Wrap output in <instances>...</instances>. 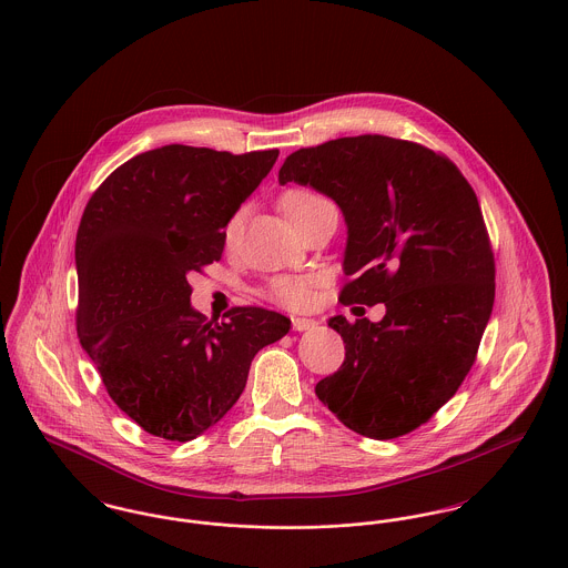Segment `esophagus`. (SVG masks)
Instances as JSON below:
<instances>
[{
    "label": "esophagus",
    "mask_w": 568,
    "mask_h": 568,
    "mask_svg": "<svg viewBox=\"0 0 568 568\" xmlns=\"http://www.w3.org/2000/svg\"><path fill=\"white\" fill-rule=\"evenodd\" d=\"M317 325V322L313 320H304V317H293V329L297 332H304V329H313Z\"/></svg>",
    "instance_id": "esophagus-1"
}]
</instances>
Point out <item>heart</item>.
<instances>
[{
	"label": "heart",
	"mask_w": 568,
	"mask_h": 568,
	"mask_svg": "<svg viewBox=\"0 0 568 568\" xmlns=\"http://www.w3.org/2000/svg\"><path fill=\"white\" fill-rule=\"evenodd\" d=\"M332 203L322 196L315 190L308 187H291L280 196V207L284 210V214L291 219V223L300 230L304 223H308L317 212H322L325 207H329ZM244 216H246V207H239L225 223L223 227V241L227 244H234L241 234H243ZM313 277H275L271 280L266 295L288 308H302L311 302L313 295Z\"/></svg>",
	"instance_id": "heart-1"
}]
</instances>
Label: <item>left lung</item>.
<instances>
[{
  "label": "left lung",
  "instance_id": "1",
  "mask_svg": "<svg viewBox=\"0 0 568 568\" xmlns=\"http://www.w3.org/2000/svg\"><path fill=\"white\" fill-rule=\"evenodd\" d=\"M343 212L338 302L385 304L374 324L327 325L345 361L315 394L347 428L372 439L415 430L468 376L494 306V253L475 190L448 158L385 135L300 149L280 168Z\"/></svg>",
  "mask_w": 568,
  "mask_h": 568
}]
</instances>
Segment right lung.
<instances>
[{"mask_svg": "<svg viewBox=\"0 0 568 568\" xmlns=\"http://www.w3.org/2000/svg\"><path fill=\"white\" fill-rule=\"evenodd\" d=\"M277 155L162 146L113 170L82 212V349L111 400L155 437L190 442L214 426L241 398L253 356L291 329L284 315L255 306L205 322L187 284L221 260L227 219Z\"/></svg>", "mask_w": 568, "mask_h": 568, "instance_id": "right-lung-1", "label": "right lung"}]
</instances>
